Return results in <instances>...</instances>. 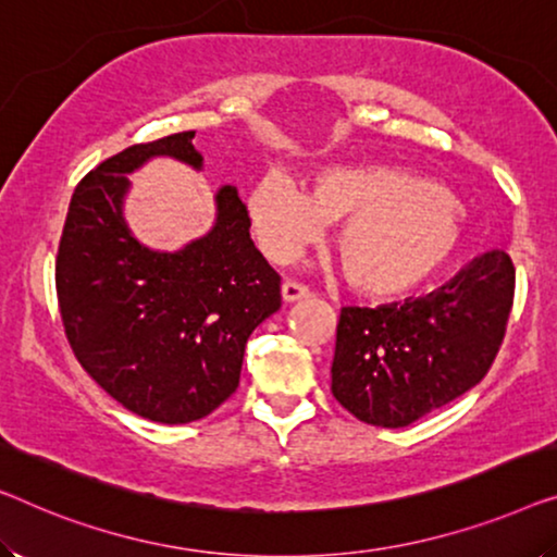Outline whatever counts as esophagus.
<instances>
[{"mask_svg": "<svg viewBox=\"0 0 557 557\" xmlns=\"http://www.w3.org/2000/svg\"><path fill=\"white\" fill-rule=\"evenodd\" d=\"M302 297H310V287L302 285V282H297V280L282 282V300L295 302V300H302Z\"/></svg>", "mask_w": 557, "mask_h": 557, "instance_id": "esophagus-1", "label": "esophagus"}]
</instances>
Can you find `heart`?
<instances>
[{"label": "heart", "mask_w": 557, "mask_h": 557, "mask_svg": "<svg viewBox=\"0 0 557 557\" xmlns=\"http://www.w3.org/2000/svg\"><path fill=\"white\" fill-rule=\"evenodd\" d=\"M339 220V268L355 289L377 300L420 289L460 245L450 199L395 170L327 172L307 195L282 174H268L250 195L255 239L272 262L293 260L325 222Z\"/></svg>", "instance_id": "1"}]
</instances>
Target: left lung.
Segmentation results:
<instances>
[{
	"instance_id": "left-lung-1",
	"label": "left lung",
	"mask_w": 557,
	"mask_h": 557,
	"mask_svg": "<svg viewBox=\"0 0 557 557\" xmlns=\"http://www.w3.org/2000/svg\"><path fill=\"white\" fill-rule=\"evenodd\" d=\"M512 297L516 268L495 247L418 300L343 307L332 395L375 428H405L443 408L493 368Z\"/></svg>"
}]
</instances>
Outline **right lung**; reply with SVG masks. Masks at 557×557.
<instances>
[{
    "label": "right lung",
    "mask_w": 557,
    "mask_h": 557,
    "mask_svg": "<svg viewBox=\"0 0 557 557\" xmlns=\"http://www.w3.org/2000/svg\"><path fill=\"white\" fill-rule=\"evenodd\" d=\"M193 137L132 145L87 172L54 262L74 358L124 408L168 425L207 418L235 393L247 337L282 305L235 187L218 193L210 235L180 252L147 250L124 225L127 174L157 154L202 168Z\"/></svg>",
    "instance_id": "right-lung-1"
}]
</instances>
